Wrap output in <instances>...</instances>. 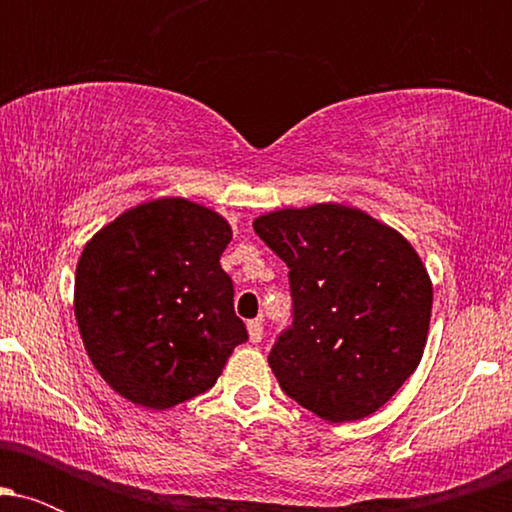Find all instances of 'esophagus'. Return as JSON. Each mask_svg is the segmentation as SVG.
<instances>
[{
	"label": "esophagus",
	"mask_w": 512,
	"mask_h": 512,
	"mask_svg": "<svg viewBox=\"0 0 512 512\" xmlns=\"http://www.w3.org/2000/svg\"><path fill=\"white\" fill-rule=\"evenodd\" d=\"M248 334H250V342H252V344L262 342V334H264L262 317H255V320L248 322Z\"/></svg>",
	"instance_id": "obj_1"
}]
</instances>
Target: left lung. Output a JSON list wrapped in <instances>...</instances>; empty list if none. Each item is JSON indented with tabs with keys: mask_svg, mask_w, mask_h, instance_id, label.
<instances>
[{
	"mask_svg": "<svg viewBox=\"0 0 512 512\" xmlns=\"http://www.w3.org/2000/svg\"><path fill=\"white\" fill-rule=\"evenodd\" d=\"M289 267L293 322L269 351L281 390L330 424L378 411L424 356L433 286L395 228L346 204L257 216Z\"/></svg>",
	"mask_w": 512,
	"mask_h": 512,
	"instance_id": "8db88e82",
	"label": "left lung"
}]
</instances>
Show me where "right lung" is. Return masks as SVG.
<instances>
[{
	"label": "right lung",
	"instance_id": "right-lung-1",
	"mask_svg": "<svg viewBox=\"0 0 512 512\" xmlns=\"http://www.w3.org/2000/svg\"><path fill=\"white\" fill-rule=\"evenodd\" d=\"M221 214L161 197L120 214L76 264L74 315L93 368L117 395L170 409L214 387L248 339L221 255Z\"/></svg>",
	"mask_w": 512,
	"mask_h": 512
}]
</instances>
